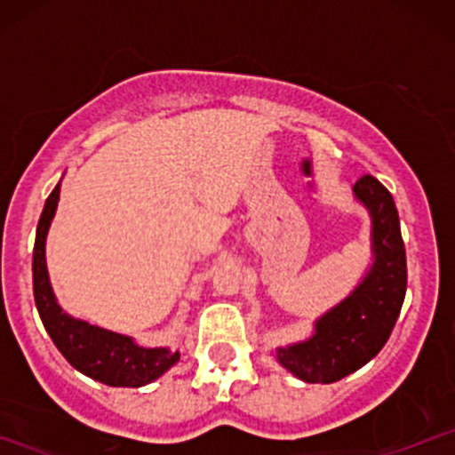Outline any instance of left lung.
Returning <instances> with one entry per match:
<instances>
[{
  "label": "left lung",
  "mask_w": 455,
  "mask_h": 455,
  "mask_svg": "<svg viewBox=\"0 0 455 455\" xmlns=\"http://www.w3.org/2000/svg\"><path fill=\"white\" fill-rule=\"evenodd\" d=\"M353 192L372 218L374 263L347 299L318 318L307 340L275 351L306 383H336L377 357L404 304L406 252L394 196L372 175L359 177Z\"/></svg>",
  "instance_id": "1"
}]
</instances>
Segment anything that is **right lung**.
Here are the masks:
<instances>
[{
  "instance_id": "1",
  "label": "right lung",
  "mask_w": 455,
  "mask_h": 455,
  "mask_svg": "<svg viewBox=\"0 0 455 455\" xmlns=\"http://www.w3.org/2000/svg\"><path fill=\"white\" fill-rule=\"evenodd\" d=\"M57 201H60V184L46 198L34 243V299L43 325L72 368L85 377L111 387H143L180 362V351L143 348L130 336L90 325L61 310L51 289L44 259L46 233L55 216Z\"/></svg>"
}]
</instances>
